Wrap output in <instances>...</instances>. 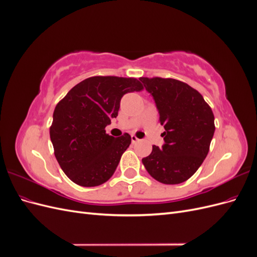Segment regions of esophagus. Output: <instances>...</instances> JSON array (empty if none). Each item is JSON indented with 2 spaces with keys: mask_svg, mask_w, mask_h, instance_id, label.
I'll list each match as a JSON object with an SVG mask.
<instances>
[{
  "mask_svg": "<svg viewBox=\"0 0 257 257\" xmlns=\"http://www.w3.org/2000/svg\"><path fill=\"white\" fill-rule=\"evenodd\" d=\"M138 142H139V139H138L135 135H132V143L136 144V143H138Z\"/></svg>",
  "mask_w": 257,
  "mask_h": 257,
  "instance_id": "obj_1",
  "label": "esophagus"
}]
</instances>
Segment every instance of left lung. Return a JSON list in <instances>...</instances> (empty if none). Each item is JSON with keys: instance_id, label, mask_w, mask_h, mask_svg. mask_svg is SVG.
<instances>
[{"instance_id": "left-lung-1", "label": "left lung", "mask_w": 257, "mask_h": 257, "mask_svg": "<svg viewBox=\"0 0 257 257\" xmlns=\"http://www.w3.org/2000/svg\"><path fill=\"white\" fill-rule=\"evenodd\" d=\"M153 96L164 125L165 144L143 159L152 178L164 184L188 180L203 164L214 134V115L203 95L173 78H139Z\"/></svg>"}]
</instances>
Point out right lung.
Listing matches in <instances>:
<instances>
[{
	"instance_id": "right-lung-1",
	"label": "right lung",
	"mask_w": 257,
	"mask_h": 257,
	"mask_svg": "<svg viewBox=\"0 0 257 257\" xmlns=\"http://www.w3.org/2000/svg\"><path fill=\"white\" fill-rule=\"evenodd\" d=\"M143 89L135 78L94 76L58 103L50 139L59 165L73 182L91 188L109 180L132 139L127 133L114 138L105 127L118 115L122 96Z\"/></svg>"
}]
</instances>
